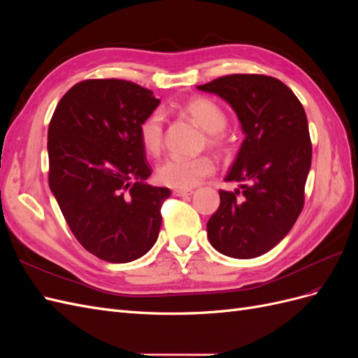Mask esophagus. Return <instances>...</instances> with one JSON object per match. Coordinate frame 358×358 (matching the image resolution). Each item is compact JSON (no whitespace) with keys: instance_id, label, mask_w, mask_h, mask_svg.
I'll list each match as a JSON object with an SVG mask.
<instances>
[{"instance_id":"esophagus-1","label":"esophagus","mask_w":358,"mask_h":358,"mask_svg":"<svg viewBox=\"0 0 358 358\" xmlns=\"http://www.w3.org/2000/svg\"><path fill=\"white\" fill-rule=\"evenodd\" d=\"M194 191L192 189H175L173 191V196L176 197H188V196H192Z\"/></svg>"}]
</instances>
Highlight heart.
Listing matches in <instances>:
<instances>
[{
	"instance_id": "heart-1",
	"label": "heart",
	"mask_w": 358,
	"mask_h": 358,
	"mask_svg": "<svg viewBox=\"0 0 358 358\" xmlns=\"http://www.w3.org/2000/svg\"><path fill=\"white\" fill-rule=\"evenodd\" d=\"M180 110L194 122L208 131L212 146L225 145L222 128L227 125V115L220 104L206 96H196L180 106ZM138 137L143 149L150 155H158L164 146V116L161 112L148 115L138 127ZM215 170L213 159L208 155L182 157L171 155L157 169V178L173 188H192Z\"/></svg>"
}]
</instances>
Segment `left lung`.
<instances>
[{
    "mask_svg": "<svg viewBox=\"0 0 358 358\" xmlns=\"http://www.w3.org/2000/svg\"><path fill=\"white\" fill-rule=\"evenodd\" d=\"M197 90L229 103L245 134L224 179L239 188L220 191L209 242L227 257H259L289 233L305 204L312 161L305 109L285 83L263 74L224 76Z\"/></svg>",
    "mask_w": 358,
    "mask_h": 358,
    "instance_id": "8db88e82",
    "label": "left lung"
}]
</instances>
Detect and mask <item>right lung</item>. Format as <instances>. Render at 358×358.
I'll use <instances>...</instances> for the list:
<instances>
[{"mask_svg":"<svg viewBox=\"0 0 358 358\" xmlns=\"http://www.w3.org/2000/svg\"><path fill=\"white\" fill-rule=\"evenodd\" d=\"M158 104L133 82L90 79L67 91L50 119V191L76 239L104 262H134L158 239L171 192L145 182L152 169L138 137Z\"/></svg>","mask_w":358,"mask_h":358,"instance_id":"1","label":"right lung"}]
</instances>
